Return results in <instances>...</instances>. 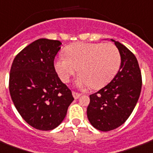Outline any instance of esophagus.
Masks as SVG:
<instances>
[{
  "label": "esophagus",
  "mask_w": 153,
  "mask_h": 153,
  "mask_svg": "<svg viewBox=\"0 0 153 153\" xmlns=\"http://www.w3.org/2000/svg\"><path fill=\"white\" fill-rule=\"evenodd\" d=\"M72 95H73V97H74L75 100L79 99V98L81 96V94H80V93H78V92H76V91L72 92Z\"/></svg>",
  "instance_id": "1"
}]
</instances>
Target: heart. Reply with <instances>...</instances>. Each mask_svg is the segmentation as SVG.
I'll return each instance as SVG.
<instances>
[{
    "instance_id": "b5f03b06",
    "label": "heart",
    "mask_w": 153,
    "mask_h": 153,
    "mask_svg": "<svg viewBox=\"0 0 153 153\" xmlns=\"http://www.w3.org/2000/svg\"><path fill=\"white\" fill-rule=\"evenodd\" d=\"M65 57L57 58L54 68L62 81L69 82L77 70L80 74L75 83L79 87L100 89L117 74L121 63L118 48L112 43L76 42L64 51Z\"/></svg>"
}]
</instances>
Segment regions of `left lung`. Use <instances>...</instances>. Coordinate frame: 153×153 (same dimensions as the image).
Masks as SVG:
<instances>
[{"label": "left lung", "instance_id": "1", "mask_svg": "<svg viewBox=\"0 0 153 153\" xmlns=\"http://www.w3.org/2000/svg\"><path fill=\"white\" fill-rule=\"evenodd\" d=\"M111 41L120 53V67L107 86L90 95L87 111L91 125L102 131L115 129L128 120L138 102L142 87L136 56L125 45Z\"/></svg>", "mask_w": 153, "mask_h": 153}]
</instances>
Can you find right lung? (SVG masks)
Returning <instances> with one entry per match:
<instances>
[{
  "label": "right lung",
  "mask_w": 153,
  "mask_h": 153,
  "mask_svg": "<svg viewBox=\"0 0 153 153\" xmlns=\"http://www.w3.org/2000/svg\"><path fill=\"white\" fill-rule=\"evenodd\" d=\"M61 45L46 38L34 41L17 53L10 69L9 88L15 108L26 123L38 130L57 128L74 100L53 66Z\"/></svg>",
  "instance_id": "1"
}]
</instances>
